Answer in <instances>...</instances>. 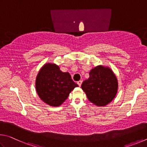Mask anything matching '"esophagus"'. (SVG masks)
I'll return each instance as SVG.
<instances>
[{
  "label": "esophagus",
  "mask_w": 147,
  "mask_h": 147,
  "mask_svg": "<svg viewBox=\"0 0 147 147\" xmlns=\"http://www.w3.org/2000/svg\"><path fill=\"white\" fill-rule=\"evenodd\" d=\"M82 81H78V85L79 86H81V84H82Z\"/></svg>",
  "instance_id": "34e87169"
}]
</instances>
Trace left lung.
Returning <instances> with one entry per match:
<instances>
[{"label": "left lung", "mask_w": 147, "mask_h": 147, "mask_svg": "<svg viewBox=\"0 0 147 147\" xmlns=\"http://www.w3.org/2000/svg\"><path fill=\"white\" fill-rule=\"evenodd\" d=\"M90 78L82 83L81 88L90 101L97 106H105L111 102L117 94V80L109 68L98 66L89 73Z\"/></svg>", "instance_id": "1"}]
</instances>
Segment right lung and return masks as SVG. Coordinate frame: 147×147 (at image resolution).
Listing matches in <instances>:
<instances>
[{
    "label": "right lung",
    "instance_id": "add662e5",
    "mask_svg": "<svg viewBox=\"0 0 147 147\" xmlns=\"http://www.w3.org/2000/svg\"><path fill=\"white\" fill-rule=\"evenodd\" d=\"M36 90L40 98L50 106L58 107L78 86L68 72H62L58 66L46 64L36 79Z\"/></svg>",
    "mask_w": 147,
    "mask_h": 147
}]
</instances>
